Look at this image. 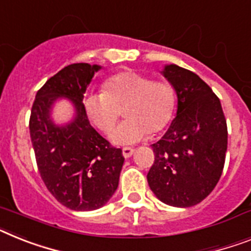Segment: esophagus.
I'll list each match as a JSON object with an SVG mask.
<instances>
[{
  "instance_id": "34e87169",
  "label": "esophagus",
  "mask_w": 251,
  "mask_h": 251,
  "mask_svg": "<svg viewBox=\"0 0 251 251\" xmlns=\"http://www.w3.org/2000/svg\"><path fill=\"white\" fill-rule=\"evenodd\" d=\"M132 153H134V149L132 148H122V155L125 158H130L132 155Z\"/></svg>"
}]
</instances>
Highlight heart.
Here are the masks:
<instances>
[{"instance_id":"obj_1","label":"heart","mask_w":251,"mask_h":251,"mask_svg":"<svg viewBox=\"0 0 251 251\" xmlns=\"http://www.w3.org/2000/svg\"><path fill=\"white\" fill-rule=\"evenodd\" d=\"M175 90L166 81H153L136 71H124L109 77L103 92L89 93L84 100L85 111L94 125L108 134L124 109L125 121L111 134L117 145L142 142L149 132H157L172 119Z\"/></svg>"}]
</instances>
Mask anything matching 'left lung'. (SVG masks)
Masks as SVG:
<instances>
[{"label":"left lung","instance_id":"8db88e82","mask_svg":"<svg viewBox=\"0 0 251 251\" xmlns=\"http://www.w3.org/2000/svg\"><path fill=\"white\" fill-rule=\"evenodd\" d=\"M177 96V112L167 132L151 145L149 187L172 207H193L220 180L227 151V124L218 97L193 71L166 65L162 71Z\"/></svg>","mask_w":251,"mask_h":251}]
</instances>
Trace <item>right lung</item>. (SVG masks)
I'll use <instances>...</instances> for the list:
<instances>
[{
  "mask_svg": "<svg viewBox=\"0 0 251 251\" xmlns=\"http://www.w3.org/2000/svg\"><path fill=\"white\" fill-rule=\"evenodd\" d=\"M100 66L73 64L64 67L37 92L29 130L44 185L57 201L73 210L103 207L119 186L125 158L90 125L83 103L86 86ZM64 96L77 115L67 126L50 120L54 100Z\"/></svg>",
  "mask_w": 251,
  "mask_h": 251,
  "instance_id": "add662e5",
  "label": "right lung"
}]
</instances>
